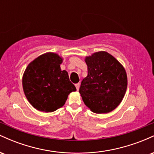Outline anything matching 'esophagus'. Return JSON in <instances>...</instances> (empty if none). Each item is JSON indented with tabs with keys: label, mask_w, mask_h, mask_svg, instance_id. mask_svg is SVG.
I'll return each mask as SVG.
<instances>
[{
	"label": "esophagus",
	"mask_w": 154,
	"mask_h": 154,
	"mask_svg": "<svg viewBox=\"0 0 154 154\" xmlns=\"http://www.w3.org/2000/svg\"><path fill=\"white\" fill-rule=\"evenodd\" d=\"M79 86H80V84H79V83H77V84H75V87H76V88H77V91L79 90Z\"/></svg>",
	"instance_id": "1"
}]
</instances>
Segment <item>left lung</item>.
Here are the masks:
<instances>
[{"label":"left lung","instance_id":"1","mask_svg":"<svg viewBox=\"0 0 154 154\" xmlns=\"http://www.w3.org/2000/svg\"><path fill=\"white\" fill-rule=\"evenodd\" d=\"M88 76L79 88L83 101L93 112H110L121 103L128 87L124 67L105 51L95 53L85 59Z\"/></svg>","mask_w":154,"mask_h":154}]
</instances>
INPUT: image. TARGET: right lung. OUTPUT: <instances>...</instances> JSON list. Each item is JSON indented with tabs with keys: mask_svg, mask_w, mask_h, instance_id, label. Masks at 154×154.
<instances>
[{
	"mask_svg": "<svg viewBox=\"0 0 154 154\" xmlns=\"http://www.w3.org/2000/svg\"><path fill=\"white\" fill-rule=\"evenodd\" d=\"M62 59L56 54L39 56L26 67L22 79L24 94L33 107L52 112L64 105L68 95L76 91L68 73L61 71Z\"/></svg>",
	"mask_w": 154,
	"mask_h": 154,
	"instance_id": "add662e5",
	"label": "right lung"
}]
</instances>
